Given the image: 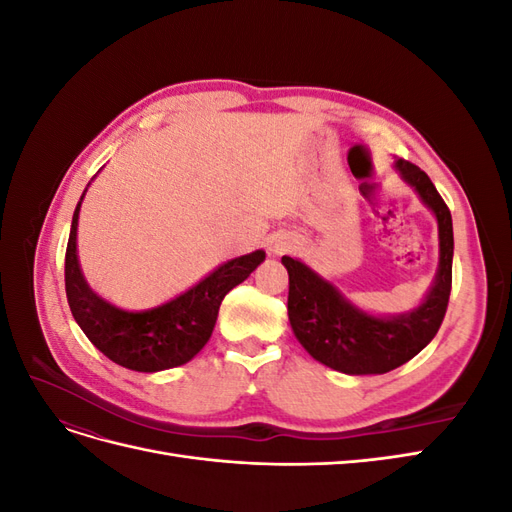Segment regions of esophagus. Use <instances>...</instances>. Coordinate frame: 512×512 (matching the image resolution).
I'll use <instances>...</instances> for the list:
<instances>
[{
  "label": "esophagus",
  "mask_w": 512,
  "mask_h": 512,
  "mask_svg": "<svg viewBox=\"0 0 512 512\" xmlns=\"http://www.w3.org/2000/svg\"><path fill=\"white\" fill-rule=\"evenodd\" d=\"M292 247H294V243L290 239H275L271 250H273V254H284V252H290Z\"/></svg>",
  "instance_id": "1"
}]
</instances>
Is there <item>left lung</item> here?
I'll list each match as a JSON object with an SVG mask.
<instances>
[{"label": "left lung", "mask_w": 512, "mask_h": 512, "mask_svg": "<svg viewBox=\"0 0 512 512\" xmlns=\"http://www.w3.org/2000/svg\"><path fill=\"white\" fill-rule=\"evenodd\" d=\"M393 168L438 222V271L416 307L401 314H369L305 262L282 256L290 280L288 318L294 337L318 363L348 376L386 374L408 363L436 337L451 297V211L421 168L406 160H395Z\"/></svg>", "instance_id": "1"}]
</instances>
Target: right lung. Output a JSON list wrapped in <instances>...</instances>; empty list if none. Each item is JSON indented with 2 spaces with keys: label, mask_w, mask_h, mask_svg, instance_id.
I'll return each instance as SVG.
<instances>
[{
  "label": "right lung",
  "mask_w": 512,
  "mask_h": 512,
  "mask_svg": "<svg viewBox=\"0 0 512 512\" xmlns=\"http://www.w3.org/2000/svg\"><path fill=\"white\" fill-rule=\"evenodd\" d=\"M85 192L72 215L66 250V294L76 324L104 356L132 371L153 374L192 361L209 342L226 294L245 282L267 254L256 250L226 260L170 301L128 312L91 290L81 271L76 232Z\"/></svg>",
  "instance_id": "obj_1"
}]
</instances>
